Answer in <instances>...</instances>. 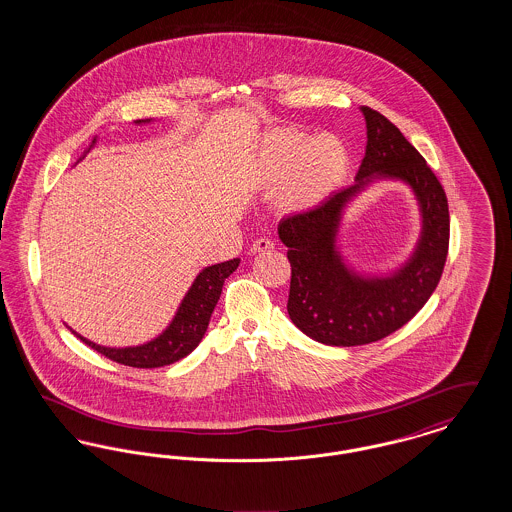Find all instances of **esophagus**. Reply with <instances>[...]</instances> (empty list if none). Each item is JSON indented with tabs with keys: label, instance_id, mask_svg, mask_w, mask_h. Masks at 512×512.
Segmentation results:
<instances>
[{
	"label": "esophagus",
	"instance_id": "34e87169",
	"mask_svg": "<svg viewBox=\"0 0 512 512\" xmlns=\"http://www.w3.org/2000/svg\"><path fill=\"white\" fill-rule=\"evenodd\" d=\"M274 247V242L267 238V236H263V238H259V240H255L253 245H251V253H261V251H268V249H272Z\"/></svg>",
	"mask_w": 512,
	"mask_h": 512
}]
</instances>
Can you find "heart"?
Returning <instances> with one entry per match:
<instances>
[{"mask_svg":"<svg viewBox=\"0 0 512 512\" xmlns=\"http://www.w3.org/2000/svg\"><path fill=\"white\" fill-rule=\"evenodd\" d=\"M349 171V149L334 134L311 136L295 130L272 132L261 149V176L284 186L282 203L293 211L317 207L338 190Z\"/></svg>","mask_w":512,"mask_h":512,"instance_id":"b5f03b06","label":"heart"}]
</instances>
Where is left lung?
<instances>
[{
  "label": "left lung",
  "instance_id": "8db88e82",
  "mask_svg": "<svg viewBox=\"0 0 512 512\" xmlns=\"http://www.w3.org/2000/svg\"><path fill=\"white\" fill-rule=\"evenodd\" d=\"M366 149L357 184L330 195L315 209L282 220L292 282L288 313L309 338L338 347L382 340L405 326L438 288L449 251V205L438 176L382 113L361 107ZM374 173L409 181L423 207L425 230L414 259L382 281L353 277L333 247L340 209Z\"/></svg>",
  "mask_w": 512,
  "mask_h": 512
}]
</instances>
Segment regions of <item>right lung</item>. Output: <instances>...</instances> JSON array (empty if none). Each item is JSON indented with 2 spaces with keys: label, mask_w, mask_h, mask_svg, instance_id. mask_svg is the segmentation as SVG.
<instances>
[{
  "label": "right lung",
  "mask_w": 512,
  "mask_h": 512,
  "mask_svg": "<svg viewBox=\"0 0 512 512\" xmlns=\"http://www.w3.org/2000/svg\"><path fill=\"white\" fill-rule=\"evenodd\" d=\"M240 259L224 261L219 265L207 267L195 278L190 292L186 293L176 317L171 326L153 341L138 347H101L92 341L78 336L94 351L103 357L119 363V365L132 366V368H157V366L172 365L192 353L205 336L213 309L219 301L224 280L238 268Z\"/></svg>",
  "instance_id": "add662e5"
}]
</instances>
